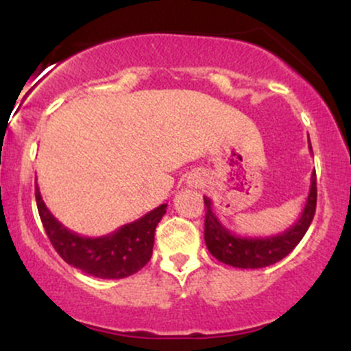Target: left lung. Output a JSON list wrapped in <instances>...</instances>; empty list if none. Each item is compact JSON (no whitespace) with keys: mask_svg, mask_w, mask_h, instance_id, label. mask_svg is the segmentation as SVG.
I'll return each mask as SVG.
<instances>
[{"mask_svg":"<svg viewBox=\"0 0 351 351\" xmlns=\"http://www.w3.org/2000/svg\"><path fill=\"white\" fill-rule=\"evenodd\" d=\"M308 148L310 140H308ZM206 217H204V243L208 251L223 264L239 269H261L279 263L293 251L312 223L317 206V176L315 170L310 178V189L300 217L284 232L264 237H245L231 232L213 211V203L204 196Z\"/></svg>","mask_w":351,"mask_h":351,"instance_id":"8db88e82","label":"left lung"}]
</instances>
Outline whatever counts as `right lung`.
Returning <instances> with one entry per match:
<instances>
[{
	"instance_id": "obj_1",
	"label": "right lung",
	"mask_w": 351,
	"mask_h": 351,
	"mask_svg": "<svg viewBox=\"0 0 351 351\" xmlns=\"http://www.w3.org/2000/svg\"><path fill=\"white\" fill-rule=\"evenodd\" d=\"M36 204L46 234L59 256L72 267L99 279H123L138 272L150 261L156 224L167 213V204H160L110 234L87 237L67 229L52 216L43 201L38 183Z\"/></svg>"
}]
</instances>
